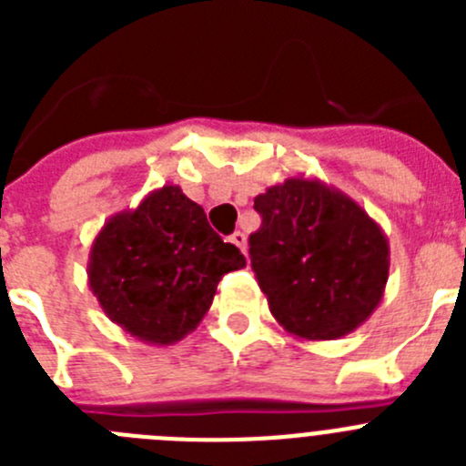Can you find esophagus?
I'll return each mask as SVG.
<instances>
[{
	"instance_id": "obj_1",
	"label": "esophagus",
	"mask_w": 466,
	"mask_h": 466,
	"mask_svg": "<svg viewBox=\"0 0 466 466\" xmlns=\"http://www.w3.org/2000/svg\"><path fill=\"white\" fill-rule=\"evenodd\" d=\"M230 242L240 249V252H247V236L245 233H240V230H236L233 236H230Z\"/></svg>"
}]
</instances>
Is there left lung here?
I'll return each mask as SVG.
<instances>
[{"label": "left lung", "instance_id": "obj_1", "mask_svg": "<svg viewBox=\"0 0 466 466\" xmlns=\"http://www.w3.org/2000/svg\"><path fill=\"white\" fill-rule=\"evenodd\" d=\"M257 282L275 322L303 340H333L373 315L390 278L385 230L340 188L296 175L254 198Z\"/></svg>", "mask_w": 466, "mask_h": 466}]
</instances>
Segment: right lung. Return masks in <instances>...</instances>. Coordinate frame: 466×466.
<instances>
[{"label":"right lung","instance_id":"add662e5","mask_svg":"<svg viewBox=\"0 0 466 466\" xmlns=\"http://www.w3.org/2000/svg\"><path fill=\"white\" fill-rule=\"evenodd\" d=\"M245 266L240 249L209 228L203 208L166 184L97 230L88 287L133 339L172 345L208 315L219 279Z\"/></svg>","mask_w":466,"mask_h":466}]
</instances>
